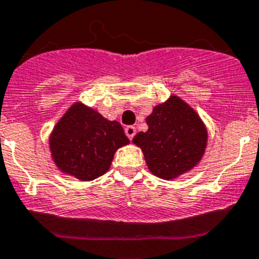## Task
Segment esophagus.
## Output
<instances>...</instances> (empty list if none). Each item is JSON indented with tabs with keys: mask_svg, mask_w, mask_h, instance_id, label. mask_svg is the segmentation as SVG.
Instances as JSON below:
<instances>
[{
	"mask_svg": "<svg viewBox=\"0 0 259 259\" xmlns=\"http://www.w3.org/2000/svg\"><path fill=\"white\" fill-rule=\"evenodd\" d=\"M136 133H137L136 126H126V127H125V134H126L127 138H129V139L134 138Z\"/></svg>",
	"mask_w": 259,
	"mask_h": 259,
	"instance_id": "1",
	"label": "esophagus"
}]
</instances>
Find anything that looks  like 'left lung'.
<instances>
[{"mask_svg": "<svg viewBox=\"0 0 259 259\" xmlns=\"http://www.w3.org/2000/svg\"><path fill=\"white\" fill-rule=\"evenodd\" d=\"M146 122L148 130L138 133L133 143L141 147L152 175L173 180L201 161L207 129L197 112L179 96L156 105Z\"/></svg>", "mask_w": 259, "mask_h": 259, "instance_id": "obj_1", "label": "left lung"}]
</instances>
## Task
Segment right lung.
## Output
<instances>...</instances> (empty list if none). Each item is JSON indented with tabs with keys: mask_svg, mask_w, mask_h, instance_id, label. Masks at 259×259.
Listing matches in <instances>:
<instances>
[{
	"mask_svg": "<svg viewBox=\"0 0 259 259\" xmlns=\"http://www.w3.org/2000/svg\"><path fill=\"white\" fill-rule=\"evenodd\" d=\"M129 142L120 122L75 103L53 127L49 148L61 172L91 181L109 169L114 152Z\"/></svg>",
	"mask_w": 259,
	"mask_h": 259,
	"instance_id": "obj_1",
	"label": "right lung"
}]
</instances>
